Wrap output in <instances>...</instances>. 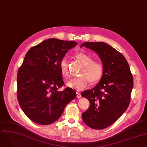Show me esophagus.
Instances as JSON below:
<instances>
[{
    "instance_id": "1",
    "label": "esophagus",
    "mask_w": 147,
    "mask_h": 147,
    "mask_svg": "<svg viewBox=\"0 0 147 147\" xmlns=\"http://www.w3.org/2000/svg\"><path fill=\"white\" fill-rule=\"evenodd\" d=\"M76 97L77 98H81V94L80 93H78V92H76Z\"/></svg>"
}]
</instances>
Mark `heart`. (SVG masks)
Masks as SVG:
<instances>
[{
    "mask_svg": "<svg viewBox=\"0 0 147 147\" xmlns=\"http://www.w3.org/2000/svg\"><path fill=\"white\" fill-rule=\"evenodd\" d=\"M76 57L84 66L80 72V77L76 78L69 81L67 85L78 91L86 88L90 82L96 84L102 78L104 74V67L101 63L94 61V59L85 53H79ZM60 69L63 76L69 78L71 74L69 70V63L67 57L63 58L60 62Z\"/></svg>",
    "mask_w": 147,
    "mask_h": 147,
    "instance_id": "heart-1",
    "label": "heart"
}]
</instances>
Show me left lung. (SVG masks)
I'll use <instances>...</instances> for the list:
<instances>
[{
	"label": "left lung",
	"mask_w": 147,
	"mask_h": 147,
	"mask_svg": "<svg viewBox=\"0 0 147 147\" xmlns=\"http://www.w3.org/2000/svg\"><path fill=\"white\" fill-rule=\"evenodd\" d=\"M82 47L98 54L104 67L100 82L81 93L90 102L88 109L82 114L84 122L93 129L101 130L115 123L127 109L134 79L126 59L113 47L92 42L82 43Z\"/></svg>",
	"instance_id": "obj_1"
}]
</instances>
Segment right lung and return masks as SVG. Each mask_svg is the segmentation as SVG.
<instances>
[{"label": "right lung", "mask_w": 147, "mask_h": 147, "mask_svg": "<svg viewBox=\"0 0 147 147\" xmlns=\"http://www.w3.org/2000/svg\"><path fill=\"white\" fill-rule=\"evenodd\" d=\"M75 41L45 40L26 53L17 74V99L21 108L33 122L48 125L57 120L76 94L65 85L60 62Z\"/></svg>", "instance_id": "obj_1"}]
</instances>
